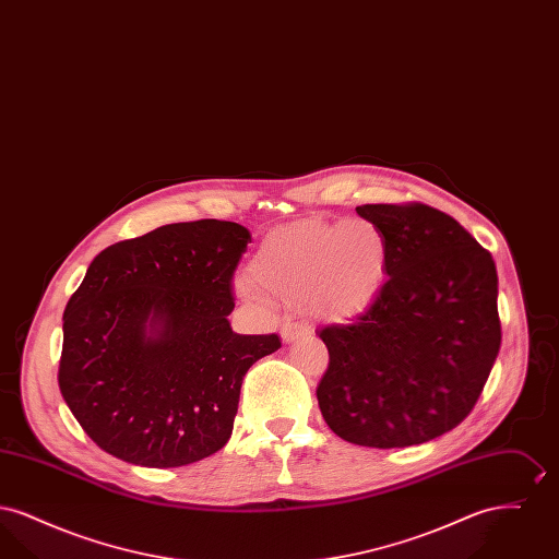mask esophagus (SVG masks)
I'll use <instances>...</instances> for the list:
<instances>
[{
  "label": "esophagus",
  "instance_id": "1",
  "mask_svg": "<svg viewBox=\"0 0 559 559\" xmlns=\"http://www.w3.org/2000/svg\"><path fill=\"white\" fill-rule=\"evenodd\" d=\"M308 335H310V329H308V326L297 324V322H292V320L283 322V326H281V340H283V344H295L297 340H304V337H308Z\"/></svg>",
  "mask_w": 559,
  "mask_h": 559
}]
</instances>
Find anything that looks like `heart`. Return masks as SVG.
<instances>
[{
    "label": "heart",
    "instance_id": "b5f03b06",
    "mask_svg": "<svg viewBox=\"0 0 559 559\" xmlns=\"http://www.w3.org/2000/svg\"><path fill=\"white\" fill-rule=\"evenodd\" d=\"M390 245L367 217L331 222L301 217L272 230L247 264L237 285L242 299L266 306L270 299L297 304L326 322L362 317L388 281Z\"/></svg>",
    "mask_w": 559,
    "mask_h": 559
}]
</instances>
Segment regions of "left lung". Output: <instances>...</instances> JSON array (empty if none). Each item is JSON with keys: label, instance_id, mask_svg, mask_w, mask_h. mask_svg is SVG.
I'll use <instances>...</instances> for the list:
<instances>
[{"label": "left lung", "instance_id": "8db88e82", "mask_svg": "<svg viewBox=\"0 0 559 559\" xmlns=\"http://www.w3.org/2000/svg\"><path fill=\"white\" fill-rule=\"evenodd\" d=\"M388 237V281L352 324L319 331L329 369L317 399L340 438L404 449L459 426L501 347L492 255L451 215L415 205H360Z\"/></svg>", "mask_w": 559, "mask_h": 559}]
</instances>
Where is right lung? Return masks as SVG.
<instances>
[{
  "instance_id": "add662e5",
  "label": "right lung",
  "mask_w": 559,
  "mask_h": 559,
  "mask_svg": "<svg viewBox=\"0 0 559 559\" xmlns=\"http://www.w3.org/2000/svg\"><path fill=\"white\" fill-rule=\"evenodd\" d=\"M251 233L222 219L167 224L100 251L67 304L58 385L83 431L142 467L219 451L242 377L281 347L239 335L233 272Z\"/></svg>"
}]
</instances>
